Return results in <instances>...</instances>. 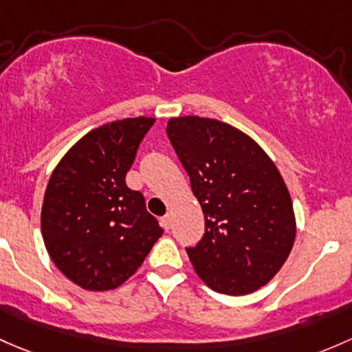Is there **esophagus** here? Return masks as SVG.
<instances>
[{"mask_svg":"<svg viewBox=\"0 0 352 352\" xmlns=\"http://www.w3.org/2000/svg\"><path fill=\"white\" fill-rule=\"evenodd\" d=\"M162 226H164V229H166V231H168L170 228H172V214H165L164 217H162Z\"/></svg>","mask_w":352,"mask_h":352,"instance_id":"obj_1","label":"esophagus"}]
</instances>
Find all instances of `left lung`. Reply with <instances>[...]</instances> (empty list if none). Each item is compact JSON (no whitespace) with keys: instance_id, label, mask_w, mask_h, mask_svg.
I'll return each mask as SVG.
<instances>
[{"instance_id":"8db88e82","label":"left lung","mask_w":352,"mask_h":352,"mask_svg":"<svg viewBox=\"0 0 352 352\" xmlns=\"http://www.w3.org/2000/svg\"><path fill=\"white\" fill-rule=\"evenodd\" d=\"M166 135L190 177L206 231L186 248L214 292L246 295L278 273L295 241V216L282 175L254 140L210 118H172Z\"/></svg>"}]
</instances>
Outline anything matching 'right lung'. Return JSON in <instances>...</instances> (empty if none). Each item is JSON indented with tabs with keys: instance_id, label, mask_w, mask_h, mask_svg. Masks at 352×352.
Returning <instances> with one entry per match:
<instances>
[{
	"instance_id": "1",
	"label": "right lung",
	"mask_w": 352,
	"mask_h": 352,
	"mask_svg": "<svg viewBox=\"0 0 352 352\" xmlns=\"http://www.w3.org/2000/svg\"><path fill=\"white\" fill-rule=\"evenodd\" d=\"M153 118H126L92 129L58 162L42 206L52 261L86 290H113L143 263L164 229L126 173Z\"/></svg>"
}]
</instances>
